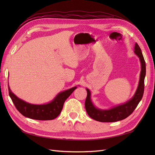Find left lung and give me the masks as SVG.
I'll list each match as a JSON object with an SVG mask.
<instances>
[{
	"instance_id": "8db88e82",
	"label": "left lung",
	"mask_w": 155,
	"mask_h": 155,
	"mask_svg": "<svg viewBox=\"0 0 155 155\" xmlns=\"http://www.w3.org/2000/svg\"><path fill=\"white\" fill-rule=\"evenodd\" d=\"M134 52L139 58L141 63L140 80L134 96L123 104L113 107L109 109L103 110L98 109L93 104L91 97V91L88 88H86L87 96L85 104V109L87 114L91 118L100 122H114V121L122 120L127 118L133 113L140 101H141L144 92V79L146 74V68H145V62L141 49L137 43L134 45Z\"/></svg>"
}]
</instances>
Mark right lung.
Segmentation results:
<instances>
[{"label":"right lung","instance_id":"right-lung-1","mask_svg":"<svg viewBox=\"0 0 155 155\" xmlns=\"http://www.w3.org/2000/svg\"><path fill=\"white\" fill-rule=\"evenodd\" d=\"M9 85V83H8ZM77 87L59 92L54 99L48 104L35 105L28 103L17 97L10 90L8 85L9 95L16 109L23 116L33 120H51L59 115L62 110L64 103Z\"/></svg>","mask_w":155,"mask_h":155}]
</instances>
